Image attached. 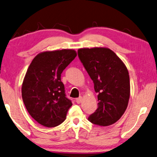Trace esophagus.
I'll list each match as a JSON object with an SVG mask.
<instances>
[{
  "instance_id": "obj_1",
  "label": "esophagus",
  "mask_w": 157,
  "mask_h": 157,
  "mask_svg": "<svg viewBox=\"0 0 157 157\" xmlns=\"http://www.w3.org/2000/svg\"><path fill=\"white\" fill-rule=\"evenodd\" d=\"M76 101L77 104H81V102L82 101V97H81V96H79L78 98H76Z\"/></svg>"
}]
</instances>
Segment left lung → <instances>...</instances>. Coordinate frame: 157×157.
Wrapping results in <instances>:
<instances>
[{
  "mask_svg": "<svg viewBox=\"0 0 157 157\" xmlns=\"http://www.w3.org/2000/svg\"><path fill=\"white\" fill-rule=\"evenodd\" d=\"M78 56L98 94V108L88 119L102 126L116 123L125 112L129 100L127 68L108 48H80Z\"/></svg>",
  "mask_w": 157,
  "mask_h": 157,
  "instance_id": "left-lung-1",
  "label": "left lung"
}]
</instances>
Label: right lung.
Returning a JSON list of instances; mask_svg holds the SVG:
<instances>
[{"label": "right lung", "mask_w": 157, "mask_h": 157, "mask_svg": "<svg viewBox=\"0 0 157 157\" xmlns=\"http://www.w3.org/2000/svg\"><path fill=\"white\" fill-rule=\"evenodd\" d=\"M76 56L73 49L45 51L28 68L21 89L23 101L29 114L43 126L54 127L66 119L72 103L66 97L61 76Z\"/></svg>", "instance_id": "1"}]
</instances>
